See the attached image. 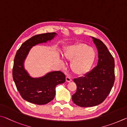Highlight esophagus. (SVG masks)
Listing matches in <instances>:
<instances>
[{
	"mask_svg": "<svg viewBox=\"0 0 127 127\" xmlns=\"http://www.w3.org/2000/svg\"><path fill=\"white\" fill-rule=\"evenodd\" d=\"M66 81L68 82V83H69V82H71L72 81V79L71 78V77L67 76L66 77Z\"/></svg>",
	"mask_w": 127,
	"mask_h": 127,
	"instance_id": "34e87169",
	"label": "esophagus"
}]
</instances>
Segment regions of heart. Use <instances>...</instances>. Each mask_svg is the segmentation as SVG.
<instances>
[{"mask_svg": "<svg viewBox=\"0 0 127 127\" xmlns=\"http://www.w3.org/2000/svg\"><path fill=\"white\" fill-rule=\"evenodd\" d=\"M64 57L70 64L71 70L74 74L83 76L90 71L96 57V51L84 43H76L68 46Z\"/></svg>", "mask_w": 127, "mask_h": 127, "instance_id": "obj_1", "label": "heart"}]
</instances>
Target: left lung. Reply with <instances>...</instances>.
<instances>
[{"label":"left lung","instance_id":"8db88e82","mask_svg":"<svg viewBox=\"0 0 127 127\" xmlns=\"http://www.w3.org/2000/svg\"><path fill=\"white\" fill-rule=\"evenodd\" d=\"M92 38L98 51L97 65L84 76L74 79L77 90L72 99L81 107H91L103 103L115 81L114 58L103 42Z\"/></svg>","mask_w":127,"mask_h":127}]
</instances>
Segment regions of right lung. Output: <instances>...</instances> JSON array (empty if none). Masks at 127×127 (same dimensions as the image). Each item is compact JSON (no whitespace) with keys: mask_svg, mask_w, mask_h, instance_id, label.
Here are the masks:
<instances>
[{"mask_svg":"<svg viewBox=\"0 0 127 127\" xmlns=\"http://www.w3.org/2000/svg\"><path fill=\"white\" fill-rule=\"evenodd\" d=\"M55 32L35 35L27 40L17 51L13 67V78L22 98L30 103L44 105L54 99L56 86L65 82V75L60 71L48 72L44 76L33 78L24 67V62L31 48L39 43L51 41Z\"/></svg>","mask_w":127,"mask_h":127,"instance_id":"1","label":"right lung"}]
</instances>
